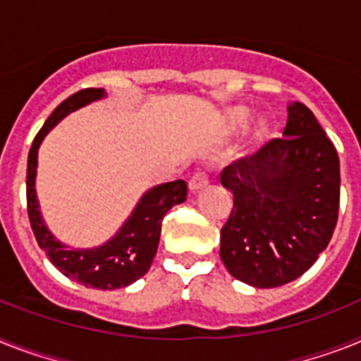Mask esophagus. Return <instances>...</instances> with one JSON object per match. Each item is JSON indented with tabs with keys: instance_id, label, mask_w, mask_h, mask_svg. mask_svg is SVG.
<instances>
[{
	"instance_id": "34e87169",
	"label": "esophagus",
	"mask_w": 361,
	"mask_h": 361,
	"mask_svg": "<svg viewBox=\"0 0 361 361\" xmlns=\"http://www.w3.org/2000/svg\"><path fill=\"white\" fill-rule=\"evenodd\" d=\"M207 186H208V175L204 173V171H197V173L190 178V190H192V192H199V190H202V188H207Z\"/></svg>"
}]
</instances>
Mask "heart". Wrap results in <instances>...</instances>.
<instances>
[{"label":"heart","instance_id":"obj_1","mask_svg":"<svg viewBox=\"0 0 361 361\" xmlns=\"http://www.w3.org/2000/svg\"><path fill=\"white\" fill-rule=\"evenodd\" d=\"M251 118V110L245 109V106H232V109L225 110V114L221 118L223 129L228 130V133H234V130L245 127V123ZM267 133V121L266 120H258L255 127V134L258 138L266 136Z\"/></svg>","mask_w":361,"mask_h":361}]
</instances>
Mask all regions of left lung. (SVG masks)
<instances>
[{"instance_id": "1", "label": "left lung", "mask_w": 361, "mask_h": 361, "mask_svg": "<svg viewBox=\"0 0 361 361\" xmlns=\"http://www.w3.org/2000/svg\"><path fill=\"white\" fill-rule=\"evenodd\" d=\"M284 138L221 171L234 208L221 228L223 264L255 288H276L314 266L334 234L339 159L314 112L288 105Z\"/></svg>"}]
</instances>
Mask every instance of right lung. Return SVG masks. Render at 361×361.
<instances>
[{"label": "right lung", "mask_w": 361, "mask_h": 361, "mask_svg": "<svg viewBox=\"0 0 361 361\" xmlns=\"http://www.w3.org/2000/svg\"><path fill=\"white\" fill-rule=\"evenodd\" d=\"M105 95L106 92L103 88H86L77 92L62 101L46 120L32 142L27 159V214L38 245L62 275L86 288L116 290L133 284L147 273L159 249L164 216L168 214L169 208L186 201L188 184L184 180H173V183L149 188L140 197L138 204L134 207L120 231L103 245L92 249H73L53 236L40 214L37 188H35L38 149L46 134L59 121L94 101L103 99Z\"/></svg>", "instance_id": "right-lung-1"}]
</instances>
